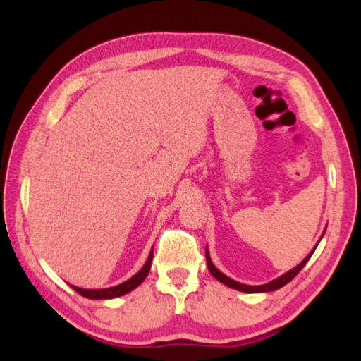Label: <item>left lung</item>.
Wrapping results in <instances>:
<instances>
[{
  "mask_svg": "<svg viewBox=\"0 0 361 361\" xmlns=\"http://www.w3.org/2000/svg\"><path fill=\"white\" fill-rule=\"evenodd\" d=\"M319 244V243H318ZM318 247V245H316ZM316 247L310 251V253L307 255V257H305L300 265H297L295 268H292L290 271H288L286 274H283V276H280L279 279H276V280H272V281H269V283H267V285H262V286H248V285H243V283H239V281H235V280H232V279H228L227 276H224L223 272H220L218 271L215 267H214V264L211 262V257H209V253H207V250H206V260H207V268H209V271H211V274L216 279V280H220L223 285H226V286H228V288H233V289H236V290H241V292H248V293H256V292H271V290H277V289H280V288H283L285 285H288V283L298 274V272L304 268V265L307 264L309 262V259L312 257V255H313V251L316 250Z\"/></svg>",
  "mask_w": 361,
  "mask_h": 361,
  "instance_id": "8db88e82",
  "label": "left lung"
}]
</instances>
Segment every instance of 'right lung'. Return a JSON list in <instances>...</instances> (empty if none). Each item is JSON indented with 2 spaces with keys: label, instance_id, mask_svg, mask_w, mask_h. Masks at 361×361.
I'll return each mask as SVG.
<instances>
[{
  "label": "right lung",
  "instance_id": "obj_1",
  "mask_svg": "<svg viewBox=\"0 0 361 361\" xmlns=\"http://www.w3.org/2000/svg\"><path fill=\"white\" fill-rule=\"evenodd\" d=\"M152 259H154V250L150 251V255L146 260L145 267L141 268L134 277H130L128 281L122 283V285H117L113 288H106V289H81V288H76L72 286L73 290L78 292L80 295L85 298H90V300H108V298H116L120 297V295H125L128 292H130L133 289H135L138 285L145 281L146 276L149 274L150 271V264H152Z\"/></svg>",
  "mask_w": 361,
  "mask_h": 361
}]
</instances>
